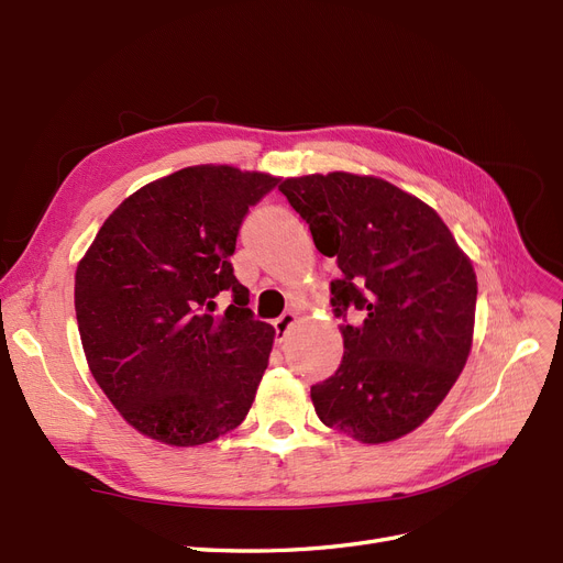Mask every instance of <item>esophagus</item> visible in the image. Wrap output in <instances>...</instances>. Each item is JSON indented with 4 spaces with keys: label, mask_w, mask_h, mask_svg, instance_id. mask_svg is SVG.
Wrapping results in <instances>:
<instances>
[{
    "label": "esophagus",
    "mask_w": 563,
    "mask_h": 563,
    "mask_svg": "<svg viewBox=\"0 0 563 563\" xmlns=\"http://www.w3.org/2000/svg\"><path fill=\"white\" fill-rule=\"evenodd\" d=\"M296 323V312H284L279 319H275V331H277V340H282L291 331V327Z\"/></svg>",
    "instance_id": "obj_1"
}]
</instances>
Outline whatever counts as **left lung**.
<instances>
[{
  "label": "left lung",
  "instance_id": "8db88e82",
  "mask_svg": "<svg viewBox=\"0 0 563 563\" xmlns=\"http://www.w3.org/2000/svg\"><path fill=\"white\" fill-rule=\"evenodd\" d=\"M282 195L335 258L331 305L343 362L310 389L329 428L364 444L428 420L472 347L476 275L434 209L383 178L345 172L286 178ZM361 314L346 321V312Z\"/></svg>",
  "mask_w": 563,
  "mask_h": 563
}]
</instances>
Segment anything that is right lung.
<instances>
[{
  "label": "right lung",
  "mask_w": 563,
  "mask_h": 563,
  "mask_svg": "<svg viewBox=\"0 0 563 563\" xmlns=\"http://www.w3.org/2000/svg\"><path fill=\"white\" fill-rule=\"evenodd\" d=\"M279 178L187 166L110 213L77 265L75 310L96 383L141 434L199 446L242 424L275 329L253 319L230 255ZM232 297L223 316L214 300Z\"/></svg>",
  "instance_id": "1"
}]
</instances>
